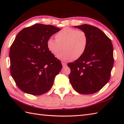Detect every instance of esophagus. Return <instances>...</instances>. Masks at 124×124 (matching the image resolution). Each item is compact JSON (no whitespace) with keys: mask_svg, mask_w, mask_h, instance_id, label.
Wrapping results in <instances>:
<instances>
[{"mask_svg":"<svg viewBox=\"0 0 124 124\" xmlns=\"http://www.w3.org/2000/svg\"><path fill=\"white\" fill-rule=\"evenodd\" d=\"M62 66H63V68L66 67L67 65L66 63H63V62L62 63Z\"/></svg>","mask_w":124,"mask_h":124,"instance_id":"1","label":"esophagus"}]
</instances>
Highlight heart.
I'll use <instances>...</instances> for the list:
<instances>
[{"label": "heart", "instance_id": "heart-1", "mask_svg": "<svg viewBox=\"0 0 124 124\" xmlns=\"http://www.w3.org/2000/svg\"><path fill=\"white\" fill-rule=\"evenodd\" d=\"M46 45L49 52L55 56H57L63 48L64 51L58 56L61 60H77L85 53L88 37L83 30L65 28L55 35V39L49 38Z\"/></svg>", "mask_w": 124, "mask_h": 124}]
</instances>
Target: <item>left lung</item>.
I'll list each match as a JSON object with an SVG mask.
<instances>
[{
	"instance_id": "obj_1",
	"label": "left lung",
	"mask_w": 124,
	"mask_h": 124,
	"mask_svg": "<svg viewBox=\"0 0 124 124\" xmlns=\"http://www.w3.org/2000/svg\"><path fill=\"white\" fill-rule=\"evenodd\" d=\"M74 28L86 33L88 45L82 56L68 64L71 70L70 82L79 93L93 94L103 87L110 79L114 65L111 40L94 26L83 24Z\"/></svg>"
}]
</instances>
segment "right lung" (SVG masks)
Instances as JSON below:
<instances>
[{
  "label": "right lung",
  "mask_w": 124,
  "mask_h": 124,
  "mask_svg": "<svg viewBox=\"0 0 124 124\" xmlns=\"http://www.w3.org/2000/svg\"><path fill=\"white\" fill-rule=\"evenodd\" d=\"M60 30L53 25L36 24L16 36L9 52L10 73L24 93L40 95L52 88L62 65L49 52L46 43Z\"/></svg>",
  "instance_id": "1"
}]
</instances>
